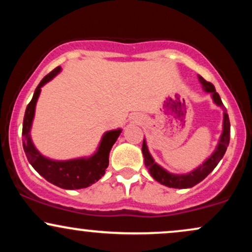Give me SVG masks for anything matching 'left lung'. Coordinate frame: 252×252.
Here are the masks:
<instances>
[{
    "mask_svg": "<svg viewBox=\"0 0 252 252\" xmlns=\"http://www.w3.org/2000/svg\"><path fill=\"white\" fill-rule=\"evenodd\" d=\"M199 82L201 83L202 89L204 91L210 92L211 96L215 104L218 106H220L224 111V120H222V132L219 138L218 146L215 152L212 153V155L210 158H207L206 160L202 162L199 167H196L194 170L187 173V174H173L169 173L168 170H166L160 164H158L154 161V158L150 155L148 147H147L146 140H143L142 144V153L144 158V164L148 168V172L150 175L155 179L156 181L160 182L161 185H164L167 187H172V189H190V187L195 186L196 184L204 180L207 175L216 168L217 164L219 163V161L221 160L222 156H224L225 152H226L228 142H230V120H228V115L226 111V108L222 104L220 96L216 92L215 86L212 83L206 82L201 76H198Z\"/></svg>",
    "mask_w": 252,
    "mask_h": 252,
    "instance_id": "left-lung-1",
    "label": "left lung"
}]
</instances>
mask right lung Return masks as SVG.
Masks as SVG:
<instances>
[{
	"label": "right lung",
	"mask_w": 252,
	"mask_h": 252,
	"mask_svg": "<svg viewBox=\"0 0 252 252\" xmlns=\"http://www.w3.org/2000/svg\"><path fill=\"white\" fill-rule=\"evenodd\" d=\"M60 71H62V67L59 66L47 76L43 77V79L34 91L33 98L27 105L25 112L24 126H22V137H24L22 144H24V150L30 163L48 182L65 189H86L105 174V169L109 166L110 150L122 132V129L106 131L100 140L97 152L89 158H72V160L66 161H58L45 158L35 148L33 141H32L31 128L41 88L53 79Z\"/></svg>",
	"instance_id": "obj_1"
}]
</instances>
